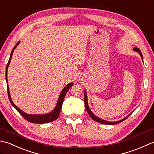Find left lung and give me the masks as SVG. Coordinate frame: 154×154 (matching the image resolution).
Returning a JSON list of instances; mask_svg holds the SVG:
<instances>
[{
    "label": "left lung",
    "mask_w": 154,
    "mask_h": 154,
    "mask_svg": "<svg viewBox=\"0 0 154 154\" xmlns=\"http://www.w3.org/2000/svg\"><path fill=\"white\" fill-rule=\"evenodd\" d=\"M134 51H136V52L139 53L140 55L141 56L142 59H143V57H142V53H141L140 50V49H138V48H136V47H135V48L134 49ZM84 104H85V107H86V111H87V112H88L89 115L90 116V117H91L92 119H93V120H94L95 121H96V122H100V123H101V124H104V125H117V124L119 123V122H122V121H125V119H127V118L129 117V116L132 114V112L131 114L128 115L127 116V117H126L124 118L123 119H122V120L116 121V122H110V121H107L103 120V119H100V118H99V117H96V116H95V115L93 113V112H91V111L90 110V107H89L88 103V97H87V94H86V91H84Z\"/></svg>",
    "instance_id": "8db88e82"
}]
</instances>
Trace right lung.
I'll use <instances>...</instances> for the list:
<instances>
[{"label":"right lung","mask_w":154,"mask_h":154,"mask_svg":"<svg viewBox=\"0 0 154 154\" xmlns=\"http://www.w3.org/2000/svg\"><path fill=\"white\" fill-rule=\"evenodd\" d=\"M20 42H18L16 43V45L14 47V49H12L11 54H10V59L8 62V64H6V84H7V91H8V98L9 100L11 103L12 105L14 107L17 111L19 112V113L21 115L22 117L26 119L27 121L33 122V123H36V124H43V123H47V122H50L55 121L56 119H58L60 114V112L61 110V108H62V105L63 103V100L64 98L65 97L66 94L67 93V91L69 90L70 88L73 86V83H70L67 84L66 86L64 88L63 90L61 91V93L60 94L59 100H58L57 103L55 106V107L53 109V110L49 112V113L47 114H43V115H30V114H27L25 112H23L22 111L21 109H20L17 106L13 103V101H12L11 97L10 95V90H9V87L8 85V80H7V71H8V68L9 66V64L10 63V60L12 59V53L14 52V51L16 49V47L18 46V44L20 43Z\"/></svg>","instance_id":"1"}]
</instances>
